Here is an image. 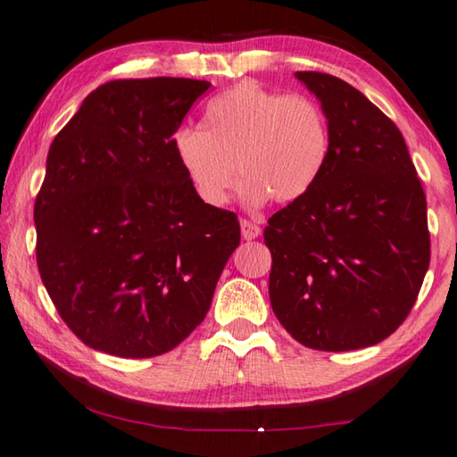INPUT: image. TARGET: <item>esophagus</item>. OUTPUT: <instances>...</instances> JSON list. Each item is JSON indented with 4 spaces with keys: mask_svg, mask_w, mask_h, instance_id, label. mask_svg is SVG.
Instances as JSON below:
<instances>
[{
    "mask_svg": "<svg viewBox=\"0 0 457 457\" xmlns=\"http://www.w3.org/2000/svg\"><path fill=\"white\" fill-rule=\"evenodd\" d=\"M239 228H242V237L244 239H255L257 236L262 234V228L257 223L250 221V220H242L239 221Z\"/></svg>",
    "mask_w": 457,
    "mask_h": 457,
    "instance_id": "esophagus-1",
    "label": "esophagus"
}]
</instances>
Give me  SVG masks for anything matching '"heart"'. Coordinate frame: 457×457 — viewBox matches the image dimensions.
<instances>
[{"mask_svg":"<svg viewBox=\"0 0 457 457\" xmlns=\"http://www.w3.org/2000/svg\"><path fill=\"white\" fill-rule=\"evenodd\" d=\"M173 155L205 205L220 207L244 176L247 205L271 197L292 204L318 186L331 155L328 113L310 96L242 81L204 107L202 128L184 126L171 137Z\"/></svg>","mask_w":457,"mask_h":457,"instance_id":"obj_1","label":"heart"}]
</instances>
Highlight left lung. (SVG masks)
Instances as JSON below:
<instances>
[{"label": "left lung", "instance_id": "8db88e82", "mask_svg": "<svg viewBox=\"0 0 457 457\" xmlns=\"http://www.w3.org/2000/svg\"><path fill=\"white\" fill-rule=\"evenodd\" d=\"M331 126V155L308 195L273 213L270 302L312 350L350 352L392 336L429 265L428 205L402 131L344 79L295 71Z\"/></svg>", "mask_w": 457, "mask_h": 457}]
</instances>
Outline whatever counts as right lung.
Masks as SVG:
<instances>
[{"mask_svg":"<svg viewBox=\"0 0 457 457\" xmlns=\"http://www.w3.org/2000/svg\"><path fill=\"white\" fill-rule=\"evenodd\" d=\"M210 84L115 79L49 147L33 207L37 268L62 320L120 358L170 352L204 321L239 245L234 212L205 205L171 137Z\"/></svg>","mask_w":457,"mask_h":457,"instance_id":"1","label":"right lung"}]
</instances>
